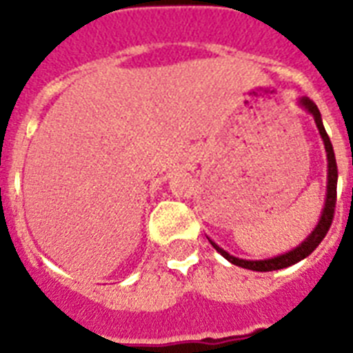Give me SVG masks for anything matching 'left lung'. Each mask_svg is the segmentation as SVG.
Here are the masks:
<instances>
[{"instance_id": "8db88e82", "label": "left lung", "mask_w": 353, "mask_h": 353, "mask_svg": "<svg viewBox=\"0 0 353 353\" xmlns=\"http://www.w3.org/2000/svg\"><path fill=\"white\" fill-rule=\"evenodd\" d=\"M299 106L304 108L310 115L313 117L315 124H317V130L321 133V139L324 143V150H326V159H328V185H326V199H324V209L321 212V218H319L317 225L313 229L310 234L306 236V240L299 243L295 249L284 252V254H279V256L273 258H263V260H243V258H236L232 254L221 249L216 241H212L209 238V241L212 243L216 251L220 252L221 256L229 260L231 263L238 265V268H245L251 269V271H276V269H284L290 268L293 263L301 262L306 256H310L315 249L319 247V243L324 240V236L328 232L330 225H332V220H334V210H335V201H337V163H335V154H334V146L330 143V137L326 130H324L323 119H321V112L319 108L315 106V102L310 101L307 97H302L299 99Z\"/></svg>"}]
</instances>
